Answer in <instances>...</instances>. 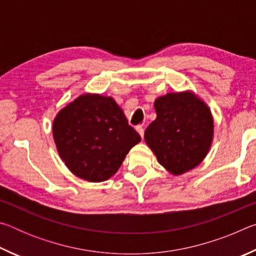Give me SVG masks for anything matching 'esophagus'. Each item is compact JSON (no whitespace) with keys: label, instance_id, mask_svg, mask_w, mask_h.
Here are the masks:
<instances>
[{"label":"esophagus","instance_id":"esophagus-1","mask_svg":"<svg viewBox=\"0 0 256 256\" xmlns=\"http://www.w3.org/2000/svg\"><path fill=\"white\" fill-rule=\"evenodd\" d=\"M136 131H138V134H140L141 138H144V128H142L141 125H138V126H136Z\"/></svg>","mask_w":256,"mask_h":256}]
</instances>
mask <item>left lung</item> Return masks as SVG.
Segmentation results:
<instances>
[{"mask_svg":"<svg viewBox=\"0 0 256 256\" xmlns=\"http://www.w3.org/2000/svg\"><path fill=\"white\" fill-rule=\"evenodd\" d=\"M157 118L146 128L144 140L160 164L174 175L196 167L214 136L211 112L190 92L167 94L154 102Z\"/></svg>","mask_w":256,"mask_h":256,"instance_id":"obj_1","label":"left lung"}]
</instances>
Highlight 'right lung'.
I'll use <instances>...</instances> for the list:
<instances>
[{
  "label": "right lung",
  "mask_w": 256,
  "mask_h": 256,
  "mask_svg": "<svg viewBox=\"0 0 256 256\" xmlns=\"http://www.w3.org/2000/svg\"><path fill=\"white\" fill-rule=\"evenodd\" d=\"M53 136L66 167L89 182L112 177L141 141L114 99L100 94H82L64 107L54 120Z\"/></svg>",
  "instance_id": "1"
}]
</instances>
